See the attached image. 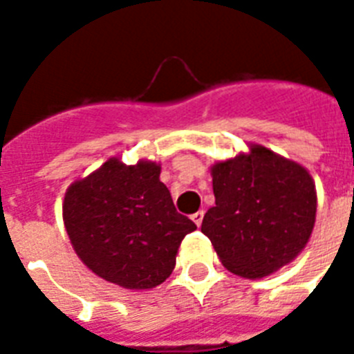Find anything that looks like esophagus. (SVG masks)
Here are the masks:
<instances>
[{"label":"esophagus","mask_w":354,"mask_h":354,"mask_svg":"<svg viewBox=\"0 0 354 354\" xmlns=\"http://www.w3.org/2000/svg\"><path fill=\"white\" fill-rule=\"evenodd\" d=\"M191 218H193V222L196 224V226H202V221H204V211H196L194 215H191Z\"/></svg>","instance_id":"esophagus-1"}]
</instances>
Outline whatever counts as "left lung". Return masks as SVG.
I'll list each match as a JSON object with an SVG mask.
<instances>
[{"label": "left lung", "mask_w": 354, "mask_h": 354, "mask_svg": "<svg viewBox=\"0 0 354 354\" xmlns=\"http://www.w3.org/2000/svg\"><path fill=\"white\" fill-rule=\"evenodd\" d=\"M215 205L202 233L230 272L259 279L299 255L316 222V185L305 167L261 145L211 167Z\"/></svg>", "instance_id": "left-lung-1"}]
</instances>
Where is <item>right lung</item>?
Wrapping results in <instances>:
<instances>
[{
	"instance_id": "add662e5",
	"label": "right lung",
	"mask_w": 354,
	"mask_h": 354,
	"mask_svg": "<svg viewBox=\"0 0 354 354\" xmlns=\"http://www.w3.org/2000/svg\"><path fill=\"white\" fill-rule=\"evenodd\" d=\"M154 161L124 165L110 158L69 185L64 226L75 252L102 279L130 290L161 285L172 274L193 221L180 215Z\"/></svg>"
}]
</instances>
